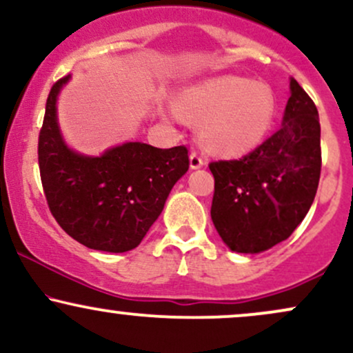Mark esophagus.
<instances>
[{
  "instance_id": "1",
  "label": "esophagus",
  "mask_w": 353,
  "mask_h": 353,
  "mask_svg": "<svg viewBox=\"0 0 353 353\" xmlns=\"http://www.w3.org/2000/svg\"><path fill=\"white\" fill-rule=\"evenodd\" d=\"M189 161H190V169H199L202 165H205V157L197 151L190 152Z\"/></svg>"
}]
</instances>
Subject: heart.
<instances>
[{
  "label": "heart",
  "mask_w": 353,
  "mask_h": 353,
  "mask_svg": "<svg viewBox=\"0 0 353 353\" xmlns=\"http://www.w3.org/2000/svg\"><path fill=\"white\" fill-rule=\"evenodd\" d=\"M174 108L184 121L201 123L199 139L208 151L242 156L269 134L277 103L267 84L241 76H219L185 88Z\"/></svg>",
  "instance_id": "obj_1"
}]
</instances>
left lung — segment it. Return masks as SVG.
<instances>
[{"label":"left lung","instance_id":"8db88e82","mask_svg":"<svg viewBox=\"0 0 353 353\" xmlns=\"http://www.w3.org/2000/svg\"><path fill=\"white\" fill-rule=\"evenodd\" d=\"M322 152L314 101L290 78L282 128L241 159L210 163V217L234 252L259 254L285 241L317 194Z\"/></svg>","mask_w":353,"mask_h":353}]
</instances>
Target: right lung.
Masks as SVG:
<instances>
[{"instance_id": "obj_1", "label": "right lung", "mask_w": 353, "mask_h": 353, "mask_svg": "<svg viewBox=\"0 0 353 353\" xmlns=\"http://www.w3.org/2000/svg\"><path fill=\"white\" fill-rule=\"evenodd\" d=\"M70 78L52 84L39 132L44 196L61 229L79 244L128 252L141 244L174 184L188 172V148L124 143L101 156L72 151L61 136L56 109L59 91Z\"/></svg>"}]
</instances>
